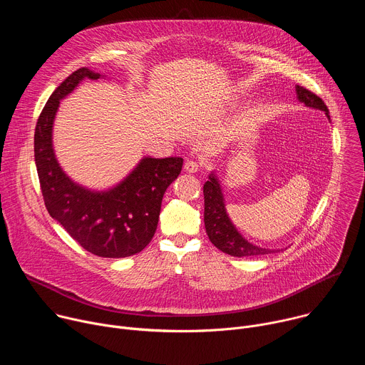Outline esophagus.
<instances>
[{"instance_id":"obj_1","label":"esophagus","mask_w":365,"mask_h":365,"mask_svg":"<svg viewBox=\"0 0 365 365\" xmlns=\"http://www.w3.org/2000/svg\"><path fill=\"white\" fill-rule=\"evenodd\" d=\"M199 169H200V165H199L197 162L187 160V162L185 163V170H186L187 173H196V172H199Z\"/></svg>"}]
</instances>
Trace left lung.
I'll list each match as a JSON object with an SVG mask.
<instances>
[{
    "instance_id": "1",
    "label": "left lung",
    "mask_w": 365,
    "mask_h": 365,
    "mask_svg": "<svg viewBox=\"0 0 365 365\" xmlns=\"http://www.w3.org/2000/svg\"><path fill=\"white\" fill-rule=\"evenodd\" d=\"M296 95L299 102L304 103V106L309 108L324 111L328 120H331L329 110L327 108L325 102L318 95L299 85H296ZM203 197H205L203 221H205L206 234L218 250L232 257H257V255L282 251V250H270L264 247H258L241 235V232L237 230V227L232 224L231 218L228 217L222 186L215 170L210 173L207 180L203 185Z\"/></svg>"
}]
</instances>
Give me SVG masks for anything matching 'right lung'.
I'll return each instance as SVG.
<instances>
[{"label":"right lung","mask_w":365,"mask_h":365,"mask_svg":"<svg viewBox=\"0 0 365 365\" xmlns=\"http://www.w3.org/2000/svg\"><path fill=\"white\" fill-rule=\"evenodd\" d=\"M106 78L81 68L50 95L37 120L34 162L50 217L86 251L107 258L130 257L151 241L159 224L162 199L182 170V158H144L117 185L91 189L68 176L53 147V124L61 101L85 79Z\"/></svg>","instance_id":"add662e5"}]
</instances>
